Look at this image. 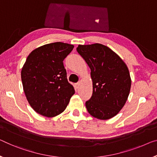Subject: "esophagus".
I'll use <instances>...</instances> for the list:
<instances>
[{"instance_id":"esophagus-1","label":"esophagus","mask_w":157,"mask_h":157,"mask_svg":"<svg viewBox=\"0 0 157 157\" xmlns=\"http://www.w3.org/2000/svg\"><path fill=\"white\" fill-rule=\"evenodd\" d=\"M79 85H80V83H79V82H78V83H76L75 84V87H76V88H78V86H79Z\"/></svg>"}]
</instances>
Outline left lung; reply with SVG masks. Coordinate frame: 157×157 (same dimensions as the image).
<instances>
[{"label":"left lung","instance_id":"left-lung-1","mask_svg":"<svg viewBox=\"0 0 157 157\" xmlns=\"http://www.w3.org/2000/svg\"><path fill=\"white\" fill-rule=\"evenodd\" d=\"M76 50L91 71L93 95L86 102L88 113L101 120L114 117L126 104L131 90L126 64L109 48L100 43L78 45Z\"/></svg>","mask_w":157,"mask_h":157}]
</instances>
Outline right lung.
I'll list each match as a JSON object with an SVG mask.
<instances>
[{
    "instance_id": "obj_1",
    "label": "right lung",
    "mask_w": 157,
    "mask_h": 157,
    "mask_svg": "<svg viewBox=\"0 0 157 157\" xmlns=\"http://www.w3.org/2000/svg\"><path fill=\"white\" fill-rule=\"evenodd\" d=\"M74 47L62 42L49 43L33 50L26 58L21 81L26 99L38 114L46 117L61 114L75 93L63 63Z\"/></svg>"
}]
</instances>
